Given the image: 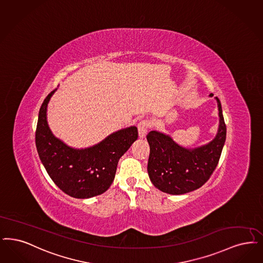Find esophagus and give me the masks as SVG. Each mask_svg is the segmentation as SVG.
<instances>
[{"instance_id":"esophagus-1","label":"esophagus","mask_w":263,"mask_h":263,"mask_svg":"<svg viewBox=\"0 0 263 263\" xmlns=\"http://www.w3.org/2000/svg\"><path fill=\"white\" fill-rule=\"evenodd\" d=\"M149 122L148 120H141L138 123V132H139V138H144L147 134V130L149 128Z\"/></svg>"}]
</instances>
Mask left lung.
<instances>
[{"instance_id":"1","label":"left lung","mask_w":263,"mask_h":263,"mask_svg":"<svg viewBox=\"0 0 263 263\" xmlns=\"http://www.w3.org/2000/svg\"><path fill=\"white\" fill-rule=\"evenodd\" d=\"M213 94H210L212 97ZM219 126L215 138L195 148L179 146L169 135L151 131L147 173L154 186L170 195H182L200 188L216 168L226 140V124L219 99Z\"/></svg>"}]
</instances>
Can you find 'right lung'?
<instances>
[{"label": "right lung", "mask_w": 263, "mask_h": 263, "mask_svg": "<svg viewBox=\"0 0 263 263\" xmlns=\"http://www.w3.org/2000/svg\"><path fill=\"white\" fill-rule=\"evenodd\" d=\"M54 89L39 110L35 134L43 165L53 183L66 195L89 199L108 189L121 158L138 139L137 127L118 130L93 147L74 148L53 136L47 122V106Z\"/></svg>", "instance_id": "add662e5"}]
</instances>
